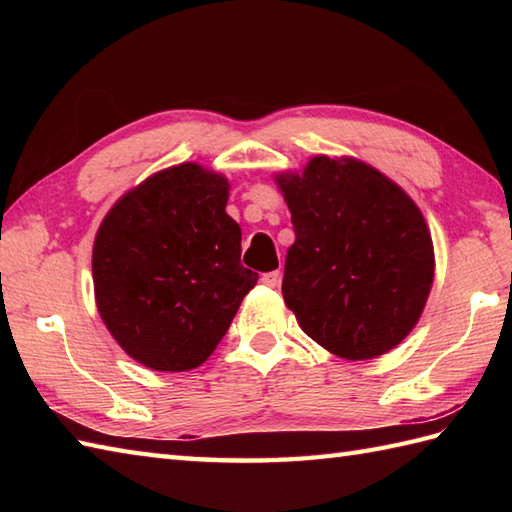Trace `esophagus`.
<instances>
[{
	"mask_svg": "<svg viewBox=\"0 0 512 512\" xmlns=\"http://www.w3.org/2000/svg\"><path fill=\"white\" fill-rule=\"evenodd\" d=\"M262 284L268 286V288H275L279 284V273H277V270H273V273H264L262 275Z\"/></svg>",
	"mask_w": 512,
	"mask_h": 512,
	"instance_id": "esophagus-1",
	"label": "esophagus"
}]
</instances>
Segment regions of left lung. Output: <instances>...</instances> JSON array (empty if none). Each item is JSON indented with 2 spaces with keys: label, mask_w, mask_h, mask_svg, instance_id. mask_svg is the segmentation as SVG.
<instances>
[{
  "label": "left lung",
  "mask_w": 512,
  "mask_h": 512,
  "mask_svg": "<svg viewBox=\"0 0 512 512\" xmlns=\"http://www.w3.org/2000/svg\"><path fill=\"white\" fill-rule=\"evenodd\" d=\"M277 184L295 228L281 292L301 330L347 361L389 352L418 323L433 281L420 209L352 158H312Z\"/></svg>",
  "instance_id": "left-lung-1"
}]
</instances>
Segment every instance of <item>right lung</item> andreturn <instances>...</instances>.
I'll return each instance as SVG.
<instances>
[{"mask_svg":"<svg viewBox=\"0 0 512 512\" xmlns=\"http://www.w3.org/2000/svg\"><path fill=\"white\" fill-rule=\"evenodd\" d=\"M226 200V178L184 162L123 195L96 233V306L118 345L145 367L202 365L257 284L239 259L242 231Z\"/></svg>","mask_w":512,"mask_h":512,"instance_id":"add662e5","label":"right lung"}]
</instances>
